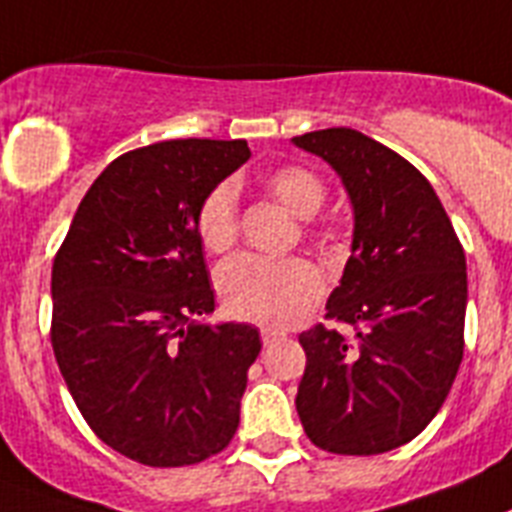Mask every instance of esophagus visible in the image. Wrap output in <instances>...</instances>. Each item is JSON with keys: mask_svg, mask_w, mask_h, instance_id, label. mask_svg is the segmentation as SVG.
Instances as JSON below:
<instances>
[{"mask_svg": "<svg viewBox=\"0 0 512 512\" xmlns=\"http://www.w3.org/2000/svg\"><path fill=\"white\" fill-rule=\"evenodd\" d=\"M282 332H277V329H261V340H264V345H272L274 340H280Z\"/></svg>", "mask_w": 512, "mask_h": 512, "instance_id": "esophagus-1", "label": "esophagus"}]
</instances>
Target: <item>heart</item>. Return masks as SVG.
Wrapping results in <instances>:
<instances>
[{"label":"heart","mask_w":512,"mask_h":512,"mask_svg":"<svg viewBox=\"0 0 512 512\" xmlns=\"http://www.w3.org/2000/svg\"><path fill=\"white\" fill-rule=\"evenodd\" d=\"M264 188L295 217L308 219L327 201V185L316 172L285 164L264 177ZM196 230L204 248L219 253L238 240V193L232 183H219L198 206ZM324 280L306 259H261L238 256L217 272V293L235 319L266 327H290L301 322L319 301Z\"/></svg>","instance_id":"heart-1"}]
</instances>
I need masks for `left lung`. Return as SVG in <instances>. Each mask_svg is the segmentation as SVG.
Segmentation results:
<instances>
[{
    "instance_id": "left-lung-1",
    "label": "left lung",
    "mask_w": 512,
    "mask_h": 512,
    "mask_svg": "<svg viewBox=\"0 0 512 512\" xmlns=\"http://www.w3.org/2000/svg\"><path fill=\"white\" fill-rule=\"evenodd\" d=\"M340 175L353 246L327 316L303 332L295 408L308 439L337 455H379L437 416L463 361L466 253L434 188L411 162L353 128L293 138Z\"/></svg>"
}]
</instances>
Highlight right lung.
<instances>
[{
  "label": "right lung",
  "instance_id": "obj_1",
  "mask_svg": "<svg viewBox=\"0 0 512 512\" xmlns=\"http://www.w3.org/2000/svg\"><path fill=\"white\" fill-rule=\"evenodd\" d=\"M246 141L185 138L117 156L88 188L52 266V348L96 437L154 468L222 453L240 424L251 324H209L214 290L196 230Z\"/></svg>",
  "mask_w": 512,
  "mask_h": 512
}]
</instances>
